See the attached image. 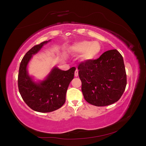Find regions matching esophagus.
I'll return each instance as SVG.
<instances>
[{
    "label": "esophagus",
    "instance_id": "esophagus-1",
    "mask_svg": "<svg viewBox=\"0 0 146 146\" xmlns=\"http://www.w3.org/2000/svg\"><path fill=\"white\" fill-rule=\"evenodd\" d=\"M74 76H75V77H77L78 76V70L77 69L76 70V71H75Z\"/></svg>",
    "mask_w": 146,
    "mask_h": 146
}]
</instances>
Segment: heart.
<instances>
[{"label":"heart","mask_w":146,"mask_h":146,"mask_svg":"<svg viewBox=\"0 0 146 146\" xmlns=\"http://www.w3.org/2000/svg\"><path fill=\"white\" fill-rule=\"evenodd\" d=\"M70 50L76 54H82L81 59L83 61H91L98 58L102 50L99 42L82 41L75 42L70 46Z\"/></svg>","instance_id":"1"}]
</instances>
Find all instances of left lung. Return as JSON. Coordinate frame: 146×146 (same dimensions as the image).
I'll use <instances>...</instances> for the list:
<instances>
[{"instance_id": "obj_1", "label": "left lung", "mask_w": 146, "mask_h": 146, "mask_svg": "<svg viewBox=\"0 0 146 146\" xmlns=\"http://www.w3.org/2000/svg\"><path fill=\"white\" fill-rule=\"evenodd\" d=\"M78 69L84 98L91 105L103 107L113 104L125 91L124 63L116 49L104 52L97 60L81 63Z\"/></svg>"}]
</instances>
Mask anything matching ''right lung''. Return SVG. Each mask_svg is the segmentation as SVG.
<instances>
[{
  "label": "right lung",
  "mask_w": 146,
  "mask_h": 146,
  "mask_svg": "<svg viewBox=\"0 0 146 146\" xmlns=\"http://www.w3.org/2000/svg\"><path fill=\"white\" fill-rule=\"evenodd\" d=\"M50 41L35 46L26 53L19 70L18 88L22 98L30 108L40 113L51 112L62 107L76 70L74 67L62 70L55 66L42 80H36L29 74L28 66L33 56Z\"/></svg>",
  "instance_id": "right-lung-1"
}]
</instances>
